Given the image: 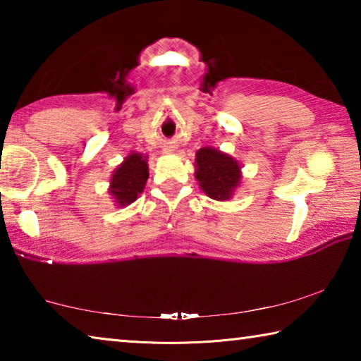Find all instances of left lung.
<instances>
[{
	"label": "left lung",
	"mask_w": 361,
	"mask_h": 361,
	"mask_svg": "<svg viewBox=\"0 0 361 361\" xmlns=\"http://www.w3.org/2000/svg\"><path fill=\"white\" fill-rule=\"evenodd\" d=\"M195 180L209 197L228 200L240 185V164L219 149L205 146L195 152Z\"/></svg>",
	"instance_id": "1"
}]
</instances>
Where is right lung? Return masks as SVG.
I'll use <instances>...</instances> for the list:
<instances>
[{"instance_id": "obj_1", "label": "right lung", "mask_w": 361, "mask_h": 361, "mask_svg": "<svg viewBox=\"0 0 361 361\" xmlns=\"http://www.w3.org/2000/svg\"><path fill=\"white\" fill-rule=\"evenodd\" d=\"M148 176V157L140 152H132L113 172L108 191L116 204L127 207L135 202L138 195L143 192Z\"/></svg>"}]
</instances>
